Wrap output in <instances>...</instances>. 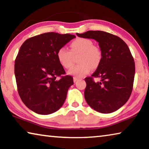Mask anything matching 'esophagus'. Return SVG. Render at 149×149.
<instances>
[{
    "mask_svg": "<svg viewBox=\"0 0 149 149\" xmlns=\"http://www.w3.org/2000/svg\"><path fill=\"white\" fill-rule=\"evenodd\" d=\"M77 80H78V78H77V77H74V82H76Z\"/></svg>",
    "mask_w": 149,
    "mask_h": 149,
    "instance_id": "obj_1",
    "label": "esophagus"
}]
</instances>
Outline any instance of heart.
<instances>
[{"mask_svg": "<svg viewBox=\"0 0 149 149\" xmlns=\"http://www.w3.org/2000/svg\"><path fill=\"white\" fill-rule=\"evenodd\" d=\"M80 54L77 60L80 64L73 67L68 73L77 77L88 74L91 68H97L102 61L100 48L93 45L91 40L87 38H77L73 41L70 44V50L65 47H60L57 52V58L63 67L69 69L74 64L73 54Z\"/></svg>", "mask_w": 149, "mask_h": 149, "instance_id": "obj_1", "label": "heart"}]
</instances>
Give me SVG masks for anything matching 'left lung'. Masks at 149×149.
<instances>
[{
  "label": "left lung",
  "instance_id": "left-lung-1",
  "mask_svg": "<svg viewBox=\"0 0 149 149\" xmlns=\"http://www.w3.org/2000/svg\"><path fill=\"white\" fill-rule=\"evenodd\" d=\"M76 35L96 40L102 52L99 67L85 79V100L99 112H115L125 104L133 90L135 68L129 47L119 37L107 32L88 31ZM97 77L100 78V82L94 81Z\"/></svg>",
  "mask_w": 149,
  "mask_h": 149
}]
</instances>
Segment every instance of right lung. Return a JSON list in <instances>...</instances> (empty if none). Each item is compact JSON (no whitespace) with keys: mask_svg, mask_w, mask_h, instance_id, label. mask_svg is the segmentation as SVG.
Wrapping results in <instances>:
<instances>
[{"mask_svg":"<svg viewBox=\"0 0 149 149\" xmlns=\"http://www.w3.org/2000/svg\"><path fill=\"white\" fill-rule=\"evenodd\" d=\"M75 37L45 33L27 39L20 47L14 64L17 91L24 104L37 114L47 115L58 110L74 84L72 76L64 75L57 52Z\"/></svg>","mask_w":149,"mask_h":149,"instance_id":"add662e5","label":"right lung"}]
</instances>
